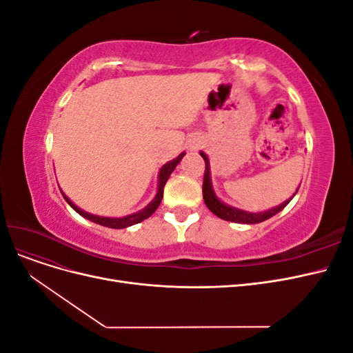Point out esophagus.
Instances as JSON below:
<instances>
[{"mask_svg":"<svg viewBox=\"0 0 353 353\" xmlns=\"http://www.w3.org/2000/svg\"><path fill=\"white\" fill-rule=\"evenodd\" d=\"M197 148H199V143H196V141L190 143V150H197Z\"/></svg>","mask_w":353,"mask_h":353,"instance_id":"obj_1","label":"esophagus"}]
</instances>
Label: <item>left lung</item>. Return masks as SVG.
I'll use <instances>...</instances> for the list:
<instances>
[{
  "label": "left lung",
  "mask_w": 353,
  "mask_h": 353,
  "mask_svg": "<svg viewBox=\"0 0 353 353\" xmlns=\"http://www.w3.org/2000/svg\"><path fill=\"white\" fill-rule=\"evenodd\" d=\"M201 157L205 159V176H203V200H205L206 206L209 208V210L212 213H215V215L223 221H231V222H237V223H259L263 222L266 219H270L271 216L276 215V213L281 212L287 205L288 201L281 203L279 208H274L271 210H266V212H261V213H249V212H244L236 208H231L223 205L222 201L218 200V197L215 196L212 190V184H210V174H209V160L206 157L205 153H200Z\"/></svg>",
  "instance_id": "obj_1"
}]
</instances>
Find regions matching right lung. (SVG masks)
Masks as SVG:
<instances>
[{
	"label": "right lung",
	"instance_id": "right-lung-1",
	"mask_svg": "<svg viewBox=\"0 0 353 353\" xmlns=\"http://www.w3.org/2000/svg\"><path fill=\"white\" fill-rule=\"evenodd\" d=\"M183 157H184V153L179 154L175 160H172V162L166 163L162 169H160V174H159V190H157V194H156L154 200H153V201L150 203V205H148L145 209H143V210H140V212H137V213H134V215H130V216H125V218H101V216L90 215V213L83 212V210H81L79 208L74 206L73 203H72L65 194H63V193H61V194H63V197L66 199V201L69 203V205L79 213V215H82L83 218H87V219H90V221L95 222V223H100V225L109 227V228H126V227H131V225H134V223L141 222V221L147 219L148 216L153 215L154 210L159 208L160 201H162V199H163V188H165V184H166V181H168L169 175L174 172V169L176 168V165L181 162V159H183Z\"/></svg>",
	"mask_w": 353,
	"mask_h": 353
}]
</instances>
